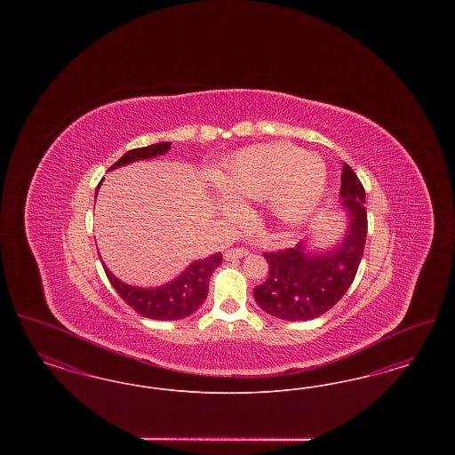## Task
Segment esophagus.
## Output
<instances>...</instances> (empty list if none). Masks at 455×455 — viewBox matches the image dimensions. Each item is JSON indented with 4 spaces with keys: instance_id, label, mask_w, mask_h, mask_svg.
Returning a JSON list of instances; mask_svg holds the SVG:
<instances>
[{
    "instance_id": "esophagus-1",
    "label": "esophagus",
    "mask_w": 455,
    "mask_h": 455,
    "mask_svg": "<svg viewBox=\"0 0 455 455\" xmlns=\"http://www.w3.org/2000/svg\"><path fill=\"white\" fill-rule=\"evenodd\" d=\"M247 254H249V249H245V247H232L225 252V259H238V258H243Z\"/></svg>"
}]
</instances>
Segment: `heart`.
<instances>
[{
    "mask_svg": "<svg viewBox=\"0 0 455 455\" xmlns=\"http://www.w3.org/2000/svg\"><path fill=\"white\" fill-rule=\"evenodd\" d=\"M218 186L234 201L273 199L275 215L299 223L323 201L324 164L291 145H264L237 153L218 173ZM230 212L232 208L227 206Z\"/></svg>",
    "mask_w": 455,
    "mask_h": 455,
    "instance_id": "b5f03b06",
    "label": "heart"
}]
</instances>
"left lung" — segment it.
<instances>
[{
    "label": "left lung",
    "instance_id": "1",
    "mask_svg": "<svg viewBox=\"0 0 455 455\" xmlns=\"http://www.w3.org/2000/svg\"><path fill=\"white\" fill-rule=\"evenodd\" d=\"M341 206L349 215L343 243L329 254H305L295 249L264 252L269 264L266 282L254 288L260 308L283 321H310L341 300L356 276L367 240L365 189L345 164L341 173Z\"/></svg>",
    "mask_w": 455,
    "mask_h": 455
}]
</instances>
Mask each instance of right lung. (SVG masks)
I'll use <instances>...</instances> for the list:
<instances>
[{
    "label": "right lung",
    "instance_id": "add662e5",
    "mask_svg": "<svg viewBox=\"0 0 455 455\" xmlns=\"http://www.w3.org/2000/svg\"><path fill=\"white\" fill-rule=\"evenodd\" d=\"M171 145L172 143L164 141L150 147L130 150L124 153L108 171L117 169L121 165H128L134 160L164 155L171 150ZM221 259H223L221 252H217L208 259L196 260L177 280H173L165 286L150 288V290L136 288V286L119 282L106 266H104V271L114 290L119 293V297L140 315L155 319V321H177L195 314L196 310L201 307V303L206 300L210 276L221 264Z\"/></svg>",
    "mask_w": 455,
    "mask_h": 455
}]
</instances>
